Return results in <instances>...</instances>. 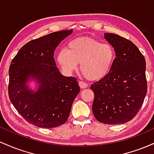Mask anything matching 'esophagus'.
Listing matches in <instances>:
<instances>
[{
	"instance_id": "obj_1",
	"label": "esophagus",
	"mask_w": 154,
	"mask_h": 154,
	"mask_svg": "<svg viewBox=\"0 0 154 154\" xmlns=\"http://www.w3.org/2000/svg\"><path fill=\"white\" fill-rule=\"evenodd\" d=\"M79 87H80V88H82V89H84V88H86L88 87L87 83L82 82V81H79Z\"/></svg>"
}]
</instances>
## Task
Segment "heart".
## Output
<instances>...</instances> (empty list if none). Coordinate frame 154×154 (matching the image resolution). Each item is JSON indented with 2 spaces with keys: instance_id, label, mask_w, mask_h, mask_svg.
Returning <instances> with one entry per match:
<instances>
[{
  "instance_id": "obj_1",
  "label": "heart",
  "mask_w": 154,
  "mask_h": 154,
  "mask_svg": "<svg viewBox=\"0 0 154 154\" xmlns=\"http://www.w3.org/2000/svg\"><path fill=\"white\" fill-rule=\"evenodd\" d=\"M115 59V51L110 44L92 38H77L61 49L57 61L67 73L77 69L80 63L82 74L89 80L103 78L110 72Z\"/></svg>"
}]
</instances>
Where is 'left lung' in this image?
<instances>
[{"label":"left lung","instance_id":"1","mask_svg":"<svg viewBox=\"0 0 154 154\" xmlns=\"http://www.w3.org/2000/svg\"><path fill=\"white\" fill-rule=\"evenodd\" d=\"M116 58L110 72L91 85L95 95L93 112L95 119L106 125H120L133 119L138 113L147 93L146 60L130 40L105 33Z\"/></svg>","mask_w":154,"mask_h":154}]
</instances>
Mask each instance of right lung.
<instances>
[{
    "mask_svg": "<svg viewBox=\"0 0 154 154\" xmlns=\"http://www.w3.org/2000/svg\"><path fill=\"white\" fill-rule=\"evenodd\" d=\"M72 32V29L55 32L31 40L11 62L8 88L11 102L26 121L38 128L63 125L80 91L77 79L61 75L54 58L56 48ZM31 78L39 85L37 91L26 85Z\"/></svg>",
    "mask_w": 154,
    "mask_h": 154,
    "instance_id": "right-lung-1",
    "label": "right lung"
}]
</instances>
